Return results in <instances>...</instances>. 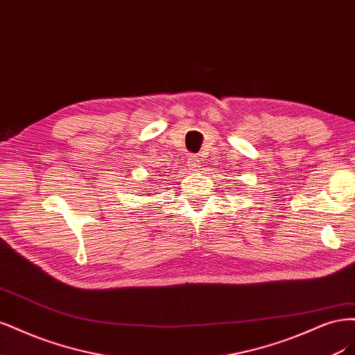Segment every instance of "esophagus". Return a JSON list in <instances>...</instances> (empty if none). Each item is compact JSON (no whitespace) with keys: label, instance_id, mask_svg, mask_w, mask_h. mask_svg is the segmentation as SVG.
<instances>
[{"label":"esophagus","instance_id":"esophagus-1","mask_svg":"<svg viewBox=\"0 0 355 355\" xmlns=\"http://www.w3.org/2000/svg\"><path fill=\"white\" fill-rule=\"evenodd\" d=\"M187 165H189V168H190L191 171H198V169L200 168L202 162H200V159H199L198 156H190Z\"/></svg>","mask_w":355,"mask_h":355}]
</instances>
